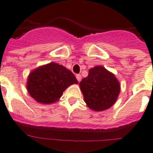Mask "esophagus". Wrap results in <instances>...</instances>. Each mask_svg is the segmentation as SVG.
<instances>
[{
  "mask_svg": "<svg viewBox=\"0 0 153 153\" xmlns=\"http://www.w3.org/2000/svg\"><path fill=\"white\" fill-rule=\"evenodd\" d=\"M76 78L78 82H81V80H82V75H79V74H78V75H76Z\"/></svg>",
  "mask_w": 153,
  "mask_h": 153,
  "instance_id": "1",
  "label": "esophagus"
}]
</instances>
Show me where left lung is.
I'll use <instances>...</instances> for the list:
<instances>
[{"label":"left lung","mask_w":153,"mask_h":153,"mask_svg":"<svg viewBox=\"0 0 153 153\" xmlns=\"http://www.w3.org/2000/svg\"><path fill=\"white\" fill-rule=\"evenodd\" d=\"M79 85L85 102L94 111H105L112 107L120 91V85L115 75L100 65L91 68L88 75Z\"/></svg>","instance_id":"left-lung-1"}]
</instances>
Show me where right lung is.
Wrapping results in <instances>:
<instances>
[{
    "label": "right lung",
    "mask_w": 153,
    "mask_h": 153,
    "mask_svg": "<svg viewBox=\"0 0 153 153\" xmlns=\"http://www.w3.org/2000/svg\"><path fill=\"white\" fill-rule=\"evenodd\" d=\"M78 84L75 75L63 65L50 62L31 71L27 78L30 95L41 104L56 102L65 89Z\"/></svg>",
    "instance_id": "obj_1"
}]
</instances>
